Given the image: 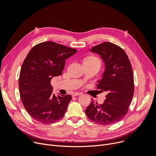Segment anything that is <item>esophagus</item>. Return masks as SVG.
I'll list each match as a JSON object with an SVG mask.
<instances>
[{
    "label": "esophagus",
    "instance_id": "34e87169",
    "mask_svg": "<svg viewBox=\"0 0 156 156\" xmlns=\"http://www.w3.org/2000/svg\"><path fill=\"white\" fill-rule=\"evenodd\" d=\"M82 94V93H80V92H74L72 93V96H79L80 95Z\"/></svg>",
    "mask_w": 156,
    "mask_h": 156
}]
</instances>
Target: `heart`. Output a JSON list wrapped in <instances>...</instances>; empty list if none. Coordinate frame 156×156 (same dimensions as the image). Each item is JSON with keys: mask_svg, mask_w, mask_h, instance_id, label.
<instances>
[{"mask_svg": "<svg viewBox=\"0 0 156 156\" xmlns=\"http://www.w3.org/2000/svg\"><path fill=\"white\" fill-rule=\"evenodd\" d=\"M100 62L99 60L97 58H96L94 56H91L86 57L84 60V62Z\"/></svg>", "mask_w": 156, "mask_h": 156, "instance_id": "heart-1", "label": "heart"}]
</instances>
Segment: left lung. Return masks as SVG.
<instances>
[{
    "label": "left lung",
    "mask_w": 156,
    "mask_h": 156,
    "mask_svg": "<svg viewBox=\"0 0 156 156\" xmlns=\"http://www.w3.org/2000/svg\"><path fill=\"white\" fill-rule=\"evenodd\" d=\"M92 53L100 55L105 69L97 89L107 92L103 104L94 101L85 110L87 117L101 125L115 124L125 117L134 94V77L128 56L115 44L106 42L93 47Z\"/></svg>",
    "instance_id": "8db88e82"
}]
</instances>
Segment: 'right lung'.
Instances as JSON below:
<instances>
[{
  "label": "right lung",
  "instance_id": "1",
  "mask_svg": "<svg viewBox=\"0 0 156 156\" xmlns=\"http://www.w3.org/2000/svg\"><path fill=\"white\" fill-rule=\"evenodd\" d=\"M77 51L52 41L39 43L29 51L21 68L19 91L22 103L34 120L51 124L64 116L72 96L53 94L51 80L62 75L65 60Z\"/></svg>",
  "mask_w": 156,
  "mask_h": 156
}]
</instances>
